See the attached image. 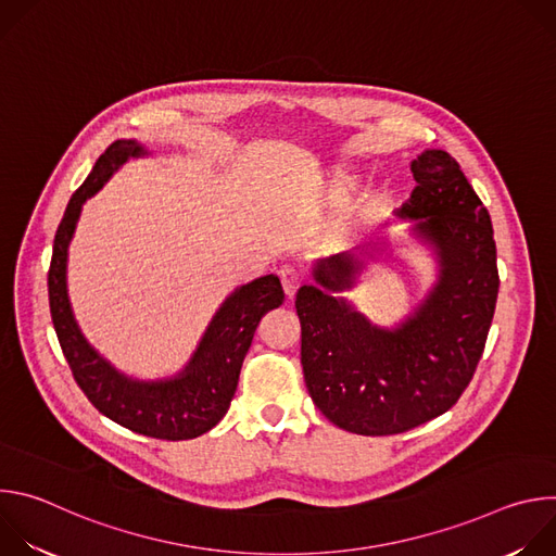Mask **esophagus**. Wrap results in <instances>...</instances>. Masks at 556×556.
<instances>
[{
    "instance_id": "34e87169",
    "label": "esophagus",
    "mask_w": 556,
    "mask_h": 556,
    "mask_svg": "<svg viewBox=\"0 0 556 556\" xmlns=\"http://www.w3.org/2000/svg\"><path fill=\"white\" fill-rule=\"evenodd\" d=\"M279 279H281V286H283V292L288 299L294 296L296 288L301 286V275L294 266H281L279 268Z\"/></svg>"
}]
</instances>
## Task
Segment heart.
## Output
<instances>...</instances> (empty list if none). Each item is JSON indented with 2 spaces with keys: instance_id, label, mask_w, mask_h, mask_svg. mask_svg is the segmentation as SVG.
<instances>
[{
  "instance_id": "b5f03b06",
  "label": "heart",
  "mask_w": 556,
  "mask_h": 556,
  "mask_svg": "<svg viewBox=\"0 0 556 556\" xmlns=\"http://www.w3.org/2000/svg\"><path fill=\"white\" fill-rule=\"evenodd\" d=\"M354 189H356V176H352L348 172H334L321 189L324 204L330 208H339L348 202V198Z\"/></svg>"
}]
</instances>
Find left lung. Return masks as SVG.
Returning a JSON list of instances; mask_svg holds the SVG:
<instances>
[{"label": "left lung", "instance_id": "8db88e82", "mask_svg": "<svg viewBox=\"0 0 556 556\" xmlns=\"http://www.w3.org/2000/svg\"><path fill=\"white\" fill-rule=\"evenodd\" d=\"M416 189L395 213L438 247L435 290L399 330L369 326L330 292L348 290L371 247L332 257L296 292L301 365L319 412L361 435H393L448 412L482 358L500 273L493 224L455 157L429 149L412 163Z\"/></svg>", "mask_w": 556, "mask_h": 556}]
</instances>
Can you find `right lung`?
Masks as SVG:
<instances>
[{
    "mask_svg": "<svg viewBox=\"0 0 556 556\" xmlns=\"http://www.w3.org/2000/svg\"><path fill=\"white\" fill-rule=\"evenodd\" d=\"M142 153L144 149L134 140L112 142L88 180L72 193L54 235L48 270L50 314L76 384L103 416L147 438L191 440L226 416L255 330L268 309L283 303V288L279 277L268 275L237 290L215 314L180 378L136 382L112 369L78 332L65 292V255L81 204L105 185L114 167Z\"/></svg>",
    "mask_w": 556,
    "mask_h": 556,
    "instance_id": "obj_1",
    "label": "right lung"
}]
</instances>
